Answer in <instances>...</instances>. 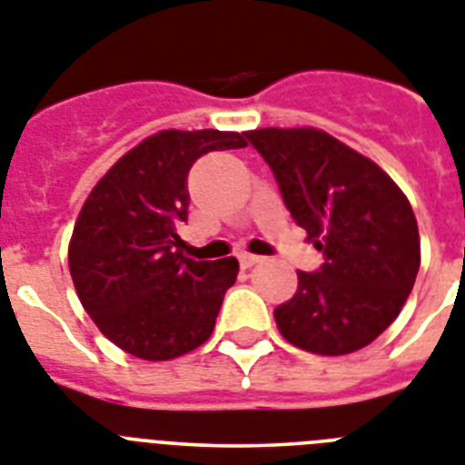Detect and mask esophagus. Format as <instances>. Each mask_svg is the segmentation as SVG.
<instances>
[{"label":"esophagus","instance_id":"34e87169","mask_svg":"<svg viewBox=\"0 0 465 465\" xmlns=\"http://www.w3.org/2000/svg\"><path fill=\"white\" fill-rule=\"evenodd\" d=\"M260 260H262L260 255H251V252H241L239 255V262L243 270H248V267H252V265H258Z\"/></svg>","mask_w":465,"mask_h":465}]
</instances>
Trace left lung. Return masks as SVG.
Returning a JSON list of instances; mask_svg holds the SVG:
<instances>
[{
	"mask_svg": "<svg viewBox=\"0 0 465 465\" xmlns=\"http://www.w3.org/2000/svg\"><path fill=\"white\" fill-rule=\"evenodd\" d=\"M245 138L324 258L320 270L298 272L296 296L274 311L282 337L320 356L363 349L416 284L420 239L411 203L375 162L324 131L260 128Z\"/></svg>",
	"mask_w": 465,
	"mask_h": 465,
	"instance_id": "left-lung-1",
	"label": "left lung"
}]
</instances>
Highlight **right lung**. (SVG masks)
Instances as JSON below:
<instances>
[{"mask_svg":"<svg viewBox=\"0 0 465 465\" xmlns=\"http://www.w3.org/2000/svg\"><path fill=\"white\" fill-rule=\"evenodd\" d=\"M245 147L243 134L162 131L126 153L83 205L69 270L83 308L119 349L169 361L205 343L239 260L181 255L188 172L213 150Z\"/></svg>","mask_w":465,"mask_h":465,"instance_id":"add662e5","label":"right lung"}]
</instances>
